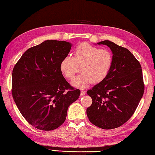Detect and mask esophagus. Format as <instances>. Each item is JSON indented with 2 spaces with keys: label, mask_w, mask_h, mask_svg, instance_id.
Returning <instances> with one entry per match:
<instances>
[{
  "label": "esophagus",
  "mask_w": 155,
  "mask_h": 155,
  "mask_svg": "<svg viewBox=\"0 0 155 155\" xmlns=\"http://www.w3.org/2000/svg\"><path fill=\"white\" fill-rule=\"evenodd\" d=\"M84 95H85V91H81V96H84Z\"/></svg>",
  "instance_id": "1"
}]
</instances>
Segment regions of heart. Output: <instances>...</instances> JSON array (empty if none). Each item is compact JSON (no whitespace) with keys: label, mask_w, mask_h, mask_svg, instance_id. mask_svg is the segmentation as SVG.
Segmentation results:
<instances>
[{"label":"heart","mask_w":155,"mask_h":155,"mask_svg":"<svg viewBox=\"0 0 155 155\" xmlns=\"http://www.w3.org/2000/svg\"><path fill=\"white\" fill-rule=\"evenodd\" d=\"M112 63V55L106 48L83 43L74 49L72 56L64 58L60 63V70L64 76L72 80L80 71L82 74L74 79L72 84L84 88L91 82L97 84L104 80Z\"/></svg>","instance_id":"heart-1"}]
</instances>
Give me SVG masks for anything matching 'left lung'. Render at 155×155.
Listing matches in <instances>:
<instances>
[{
	"label": "left lung",
	"mask_w": 155,
	"mask_h": 155,
	"mask_svg": "<svg viewBox=\"0 0 155 155\" xmlns=\"http://www.w3.org/2000/svg\"><path fill=\"white\" fill-rule=\"evenodd\" d=\"M110 48L112 63L104 80L87 93L92 100L87 114L91 122L104 129L119 127L134 112L144 92L142 67L130 51L109 41H101Z\"/></svg>",
	"instance_id": "left-lung-1"
}]
</instances>
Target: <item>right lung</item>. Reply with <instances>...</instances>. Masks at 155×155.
<instances>
[{"mask_svg": "<svg viewBox=\"0 0 155 155\" xmlns=\"http://www.w3.org/2000/svg\"><path fill=\"white\" fill-rule=\"evenodd\" d=\"M71 46L64 41H45L28 49L13 67L14 101L28 122L39 130L61 125L69 105L80 96L81 91L66 81L59 68Z\"/></svg>", "mask_w": 155, "mask_h": 155, "instance_id": "1", "label": "right lung"}]
</instances>
